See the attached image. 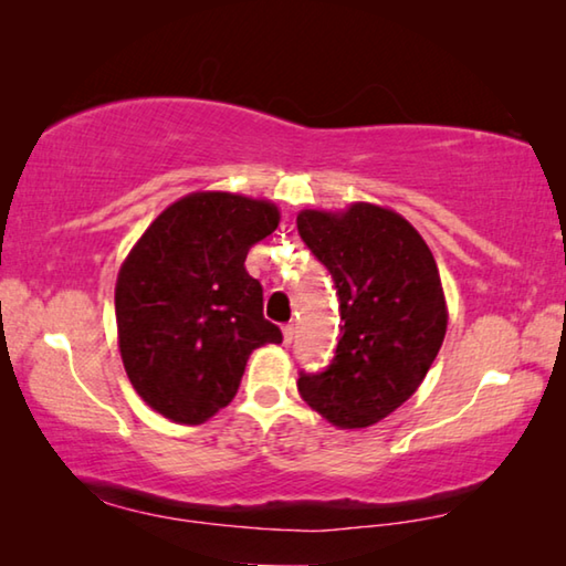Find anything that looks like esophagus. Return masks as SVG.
I'll return each mask as SVG.
<instances>
[{
	"instance_id": "1",
	"label": "esophagus",
	"mask_w": 566,
	"mask_h": 566,
	"mask_svg": "<svg viewBox=\"0 0 566 566\" xmlns=\"http://www.w3.org/2000/svg\"><path fill=\"white\" fill-rule=\"evenodd\" d=\"M282 334H284V344H292L294 342V324H284Z\"/></svg>"
}]
</instances>
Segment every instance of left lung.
Masks as SVG:
<instances>
[{"mask_svg":"<svg viewBox=\"0 0 566 566\" xmlns=\"http://www.w3.org/2000/svg\"><path fill=\"white\" fill-rule=\"evenodd\" d=\"M302 242L327 266L342 337L324 371H302V399L339 429L385 419L415 395L444 342L442 280L424 239L391 209H304Z\"/></svg>","mask_w":566,"mask_h":566,"instance_id":"1","label":"left lung"}]
</instances>
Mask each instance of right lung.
Listing matches in <instances>:
<instances>
[{"instance_id":"add662e5","label":"right lung","mask_w":566,"mask_h":566,"mask_svg":"<svg viewBox=\"0 0 566 566\" xmlns=\"http://www.w3.org/2000/svg\"><path fill=\"white\" fill-rule=\"evenodd\" d=\"M280 209L229 191L169 205L124 260L114 310L132 387L179 424H202L234 399L249 354L280 344L262 284L244 270Z\"/></svg>"}]
</instances>
